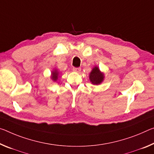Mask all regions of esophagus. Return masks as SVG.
I'll list each match as a JSON object with an SVG mask.
<instances>
[{"mask_svg": "<svg viewBox=\"0 0 154 154\" xmlns=\"http://www.w3.org/2000/svg\"><path fill=\"white\" fill-rule=\"evenodd\" d=\"M73 70H74V71L77 72H79L81 71V68H73Z\"/></svg>", "mask_w": 154, "mask_h": 154, "instance_id": "34e87169", "label": "esophagus"}]
</instances>
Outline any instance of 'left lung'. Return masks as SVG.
<instances>
[{"mask_svg": "<svg viewBox=\"0 0 154 154\" xmlns=\"http://www.w3.org/2000/svg\"><path fill=\"white\" fill-rule=\"evenodd\" d=\"M89 79L90 82L94 85H99L101 84L104 79V74L100 71L99 68L97 66H94L92 68V71L89 75Z\"/></svg>", "mask_w": 154, "mask_h": 154, "instance_id": "8db88e82", "label": "left lung"}]
</instances>
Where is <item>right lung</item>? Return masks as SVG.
Segmentation results:
<instances>
[{
	"instance_id": "right-lung-1",
	"label": "right lung",
	"mask_w": 154,
	"mask_h": 154,
	"mask_svg": "<svg viewBox=\"0 0 154 154\" xmlns=\"http://www.w3.org/2000/svg\"><path fill=\"white\" fill-rule=\"evenodd\" d=\"M58 76H59V72L57 71V69H55L51 73V79L53 82H56L58 79Z\"/></svg>"
}]
</instances>
